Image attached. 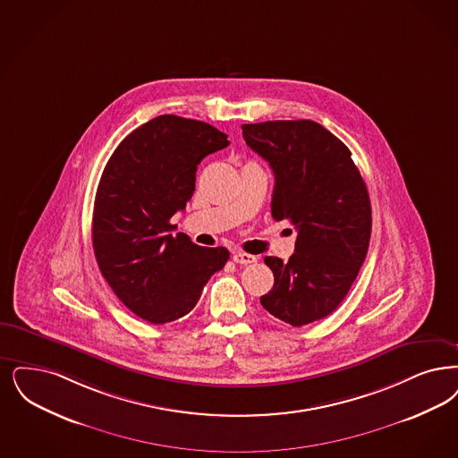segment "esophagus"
Here are the masks:
<instances>
[{
  "instance_id": "esophagus-1",
  "label": "esophagus",
  "mask_w": 458,
  "mask_h": 458,
  "mask_svg": "<svg viewBox=\"0 0 458 458\" xmlns=\"http://www.w3.org/2000/svg\"><path fill=\"white\" fill-rule=\"evenodd\" d=\"M233 260H235L237 264L247 266V264H254L257 260V257L245 254V252H242V250H237V252H233Z\"/></svg>"
}]
</instances>
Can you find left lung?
<instances>
[{"mask_svg":"<svg viewBox=\"0 0 458 458\" xmlns=\"http://www.w3.org/2000/svg\"><path fill=\"white\" fill-rule=\"evenodd\" d=\"M243 140L275 172L271 213L296 228L288 262L266 257L275 286L260 303L301 327L335 310L365 262L371 204L349 148L309 119L242 126Z\"/></svg>","mask_w":458,"mask_h":458,"instance_id":"left-lung-1","label":"left lung"}]
</instances>
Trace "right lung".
I'll return each mask as SVG.
<instances>
[{
	"label": "right lung",
	"instance_id": "obj_1",
	"mask_svg": "<svg viewBox=\"0 0 458 458\" xmlns=\"http://www.w3.org/2000/svg\"><path fill=\"white\" fill-rule=\"evenodd\" d=\"M211 124L158 115L134 129L104 168L93 204L92 242L100 273L129 310L166 324L192 310L208 279L230 259L174 233L202 158L228 147Z\"/></svg>",
	"mask_w": 458,
	"mask_h": 458
}]
</instances>
